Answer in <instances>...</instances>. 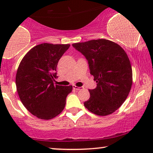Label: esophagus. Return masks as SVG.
<instances>
[{
	"label": "esophagus",
	"instance_id": "1",
	"mask_svg": "<svg viewBox=\"0 0 153 153\" xmlns=\"http://www.w3.org/2000/svg\"><path fill=\"white\" fill-rule=\"evenodd\" d=\"M82 87H78V86H75V85H73V89L74 90H76V91H78V90H80V89H82Z\"/></svg>",
	"mask_w": 153,
	"mask_h": 153
}]
</instances>
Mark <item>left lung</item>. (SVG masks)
Segmentation results:
<instances>
[{
	"mask_svg": "<svg viewBox=\"0 0 153 153\" xmlns=\"http://www.w3.org/2000/svg\"><path fill=\"white\" fill-rule=\"evenodd\" d=\"M73 47L85 56L97 82L96 88L89 90L90 98L84 106L99 116L114 113L125 101L132 85L127 53L117 43L103 39L75 43Z\"/></svg>",
	"mask_w": 153,
	"mask_h": 153,
	"instance_id": "left-lung-1",
	"label": "left lung"
}]
</instances>
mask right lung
I'll list each match as a JSON object with an SVG mask.
<instances>
[{
    "label": "right lung",
    "mask_w": 153,
    "mask_h": 153,
    "mask_svg": "<svg viewBox=\"0 0 153 153\" xmlns=\"http://www.w3.org/2000/svg\"><path fill=\"white\" fill-rule=\"evenodd\" d=\"M70 45L43 43L33 47L19 65L16 85L26 108L42 119L55 117L64 109L73 86L54 85L57 63Z\"/></svg>",
    "instance_id": "add662e5"
}]
</instances>
